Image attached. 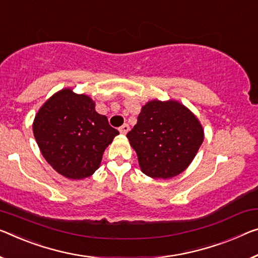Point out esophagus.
Segmentation results:
<instances>
[{"label": "esophagus", "mask_w": 258, "mask_h": 258, "mask_svg": "<svg viewBox=\"0 0 258 258\" xmlns=\"http://www.w3.org/2000/svg\"><path fill=\"white\" fill-rule=\"evenodd\" d=\"M129 124H126V123H124L123 125H121L120 126V129H118V130H120V133L121 134H123V135H125L126 133H128L129 132Z\"/></svg>", "instance_id": "esophagus-1"}]
</instances>
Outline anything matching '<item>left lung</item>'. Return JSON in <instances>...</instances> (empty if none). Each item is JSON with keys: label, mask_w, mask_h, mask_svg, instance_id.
Returning a JSON list of instances; mask_svg holds the SVG:
<instances>
[{"label": "left lung", "mask_w": 258, "mask_h": 258, "mask_svg": "<svg viewBox=\"0 0 258 258\" xmlns=\"http://www.w3.org/2000/svg\"><path fill=\"white\" fill-rule=\"evenodd\" d=\"M142 172L156 179L179 175L195 158L204 140L197 117L177 101H150L126 134Z\"/></svg>", "instance_id": "left-lung-1"}]
</instances>
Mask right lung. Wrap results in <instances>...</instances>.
<instances>
[{
	"label": "right lung",
	"instance_id": "obj_1",
	"mask_svg": "<svg viewBox=\"0 0 258 258\" xmlns=\"http://www.w3.org/2000/svg\"><path fill=\"white\" fill-rule=\"evenodd\" d=\"M33 134L51 167L68 179L79 180L99 168L105 149L118 130L96 112L90 97L66 89L39 109Z\"/></svg>",
	"mask_w": 258,
	"mask_h": 258
}]
</instances>
